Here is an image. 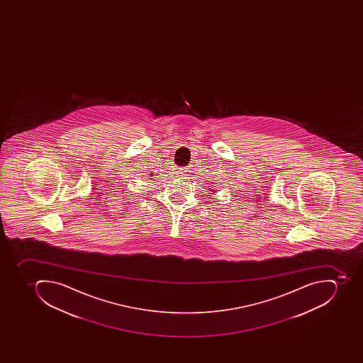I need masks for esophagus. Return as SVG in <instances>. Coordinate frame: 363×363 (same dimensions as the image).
<instances>
[{
    "label": "esophagus",
    "instance_id": "34e87169",
    "mask_svg": "<svg viewBox=\"0 0 363 363\" xmlns=\"http://www.w3.org/2000/svg\"><path fill=\"white\" fill-rule=\"evenodd\" d=\"M189 172V170H187V168L180 169V170H179L180 176H185L186 172Z\"/></svg>",
    "mask_w": 363,
    "mask_h": 363
}]
</instances>
